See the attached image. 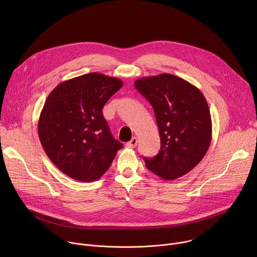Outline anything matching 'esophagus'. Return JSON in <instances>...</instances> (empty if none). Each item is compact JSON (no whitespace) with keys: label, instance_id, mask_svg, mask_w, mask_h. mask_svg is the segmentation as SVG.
<instances>
[{"label":"esophagus","instance_id":"obj_1","mask_svg":"<svg viewBox=\"0 0 257 257\" xmlns=\"http://www.w3.org/2000/svg\"><path fill=\"white\" fill-rule=\"evenodd\" d=\"M137 143H138L137 138L136 137H132V139L129 142L126 143V146H127V148H129V149H134L135 146L137 145Z\"/></svg>","mask_w":257,"mask_h":257}]
</instances>
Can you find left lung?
<instances>
[{
  "label": "left lung",
  "mask_w": 257,
  "mask_h": 257,
  "mask_svg": "<svg viewBox=\"0 0 257 257\" xmlns=\"http://www.w3.org/2000/svg\"><path fill=\"white\" fill-rule=\"evenodd\" d=\"M136 89L155 111L161 150L143 158L145 167L164 180H175L196 167L211 141V118L202 92L188 81L163 73L139 78Z\"/></svg>",
  "instance_id": "8db88e82"
}]
</instances>
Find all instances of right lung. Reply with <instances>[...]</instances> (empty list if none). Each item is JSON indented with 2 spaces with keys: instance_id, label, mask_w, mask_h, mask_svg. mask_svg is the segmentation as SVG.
Returning a JSON list of instances; mask_svg holds the SVG:
<instances>
[{
  "instance_id": "1",
  "label": "right lung",
  "mask_w": 257,
  "mask_h": 257,
  "mask_svg": "<svg viewBox=\"0 0 257 257\" xmlns=\"http://www.w3.org/2000/svg\"><path fill=\"white\" fill-rule=\"evenodd\" d=\"M122 86L116 77L92 72L60 83L49 94L39 120V137L49 159L68 177L97 180L123 148L101 111Z\"/></svg>"
}]
</instances>
